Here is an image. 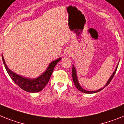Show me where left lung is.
<instances>
[{"label": "left lung", "mask_w": 124, "mask_h": 124, "mask_svg": "<svg viewBox=\"0 0 124 124\" xmlns=\"http://www.w3.org/2000/svg\"><path fill=\"white\" fill-rule=\"evenodd\" d=\"M118 64H119V63H118V64H117V67H116V68H115V70L113 71V74H112V76H110V78H109V79L108 80V81H107V84L105 85V86H104L103 88H101V89H98V90H96V91H87V90H85V89H83L81 86L80 84L79 83V81H78V76H77L76 69V68H75L74 65H72V79H73V81H74V83L75 86H76L77 89H78V90H79L80 91H81V92H83V93H88V94H92V93H97V92H98V91H101V90H102V89H103L104 88H105L107 85H109V83H110V81H112V78H113V76H114V75H115V72H116V70H117V67H118Z\"/></svg>", "instance_id": "1"}]
</instances>
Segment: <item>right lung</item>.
<instances>
[{
    "label": "right lung",
    "mask_w": 124,
    "mask_h": 124,
    "mask_svg": "<svg viewBox=\"0 0 124 124\" xmlns=\"http://www.w3.org/2000/svg\"><path fill=\"white\" fill-rule=\"evenodd\" d=\"M2 58L3 63L4 64L5 68L12 81L21 89L30 93L39 92L45 87V86L49 81L51 75L52 74V72L55 65L61 60V58H59L57 60L52 61L48 65L46 70L42 74L40 75L38 78L30 79V78H26V77L17 74L12 71L11 69H9V67L6 65L3 55H2Z\"/></svg>",
    "instance_id": "add662e5"
}]
</instances>
